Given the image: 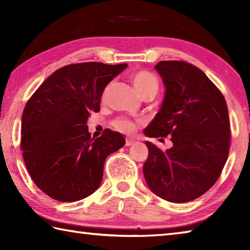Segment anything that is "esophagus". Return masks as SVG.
Returning a JSON list of instances; mask_svg holds the SVG:
<instances>
[{"label": "esophagus", "instance_id": "esophagus-1", "mask_svg": "<svg viewBox=\"0 0 250 250\" xmlns=\"http://www.w3.org/2000/svg\"><path fill=\"white\" fill-rule=\"evenodd\" d=\"M135 143V141L134 140H132V139H126L125 140V146H133Z\"/></svg>", "mask_w": 250, "mask_h": 250}]
</instances>
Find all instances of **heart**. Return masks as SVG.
Instances as JSON below:
<instances>
[{"mask_svg":"<svg viewBox=\"0 0 250 250\" xmlns=\"http://www.w3.org/2000/svg\"><path fill=\"white\" fill-rule=\"evenodd\" d=\"M132 83L135 90L139 92L141 97L146 95L155 96L159 89V82L153 74L146 70H140L132 76ZM111 88V83H109L104 91V97L107 96ZM113 126L120 132L129 133L133 131L134 125L130 120L126 119H117L113 121Z\"/></svg>","mask_w":250,"mask_h":250,"instance_id":"obj_1","label":"heart"}]
</instances>
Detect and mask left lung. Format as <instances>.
<instances>
[{"label":"left lung","instance_id":"obj_1","mask_svg":"<svg viewBox=\"0 0 250 250\" xmlns=\"http://www.w3.org/2000/svg\"><path fill=\"white\" fill-rule=\"evenodd\" d=\"M155 69L166 92L145 134L160 140L170 135L173 146L162 151L146 141L143 174L155 195L172 203L189 202L215 184L227 161V104L210 79L188 62L162 61Z\"/></svg>","mask_w":250,"mask_h":250}]
</instances>
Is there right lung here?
Listing matches in <instances>:
<instances>
[{
	"instance_id": "right-lung-1",
	"label": "right lung",
	"mask_w": 250,
	"mask_h": 250,
	"mask_svg": "<svg viewBox=\"0 0 250 250\" xmlns=\"http://www.w3.org/2000/svg\"><path fill=\"white\" fill-rule=\"evenodd\" d=\"M126 66L89 62L62 67L25 105L21 140L25 166L34 183L54 200L89 196L103 181L107 156L125 146L124 135L110 129L91 138L87 120L100 110L105 86Z\"/></svg>"
}]
</instances>
